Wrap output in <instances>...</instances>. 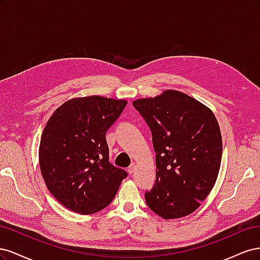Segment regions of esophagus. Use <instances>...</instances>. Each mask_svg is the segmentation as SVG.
Segmentation results:
<instances>
[{
  "instance_id": "1",
  "label": "esophagus",
  "mask_w": 260,
  "mask_h": 260,
  "mask_svg": "<svg viewBox=\"0 0 260 260\" xmlns=\"http://www.w3.org/2000/svg\"><path fill=\"white\" fill-rule=\"evenodd\" d=\"M136 168H137V164L136 162H131V165L129 166V168H128L129 174H133V172H135V170H136Z\"/></svg>"
}]
</instances>
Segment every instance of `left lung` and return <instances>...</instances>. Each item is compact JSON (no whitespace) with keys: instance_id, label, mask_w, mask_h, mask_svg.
Here are the masks:
<instances>
[{"instance_id":"1","label":"left lung","mask_w":260,"mask_h":260,"mask_svg":"<svg viewBox=\"0 0 260 260\" xmlns=\"http://www.w3.org/2000/svg\"><path fill=\"white\" fill-rule=\"evenodd\" d=\"M151 129L156 153V181L145 202L164 219L198 209L214 187L222 156L215 115L186 94L167 90L133 102Z\"/></svg>"}]
</instances>
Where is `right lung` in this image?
I'll list each match as a JSON object with an SVG mask.
<instances>
[{
	"instance_id": "add662e5",
	"label": "right lung",
	"mask_w": 260,
	"mask_h": 260,
	"mask_svg": "<svg viewBox=\"0 0 260 260\" xmlns=\"http://www.w3.org/2000/svg\"><path fill=\"white\" fill-rule=\"evenodd\" d=\"M127 101L103 96L65 102L46 122L39 147L41 174L62 206L90 215L112 203L128 174L109 162L106 132Z\"/></svg>"
}]
</instances>
